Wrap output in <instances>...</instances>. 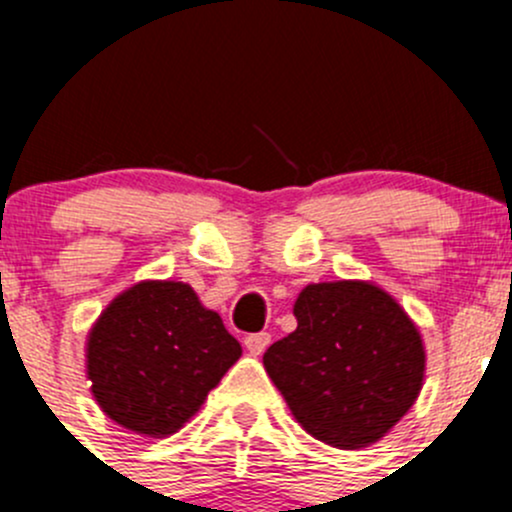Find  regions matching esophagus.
I'll return each mask as SVG.
<instances>
[{"instance_id": "34e87169", "label": "esophagus", "mask_w": 512, "mask_h": 512, "mask_svg": "<svg viewBox=\"0 0 512 512\" xmlns=\"http://www.w3.org/2000/svg\"><path fill=\"white\" fill-rule=\"evenodd\" d=\"M270 334L267 332H257V334H247L245 337V349L250 352L252 356H260L262 352H265L267 347H270Z\"/></svg>"}]
</instances>
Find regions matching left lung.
Wrapping results in <instances>:
<instances>
[{"label": "left lung", "instance_id": "8db88e82", "mask_svg": "<svg viewBox=\"0 0 512 512\" xmlns=\"http://www.w3.org/2000/svg\"><path fill=\"white\" fill-rule=\"evenodd\" d=\"M297 329L262 356L299 426L327 446L381 441L421 394L426 347L414 319L364 280L307 285Z\"/></svg>", "mask_w": 512, "mask_h": 512}]
</instances>
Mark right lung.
Segmentation results:
<instances>
[{
    "label": "right lung",
    "instance_id": "1",
    "mask_svg": "<svg viewBox=\"0 0 512 512\" xmlns=\"http://www.w3.org/2000/svg\"><path fill=\"white\" fill-rule=\"evenodd\" d=\"M240 354V342L193 287L143 280L98 314L86 337V379L111 421L165 438L198 414Z\"/></svg>",
    "mask_w": 512,
    "mask_h": 512
}]
</instances>
